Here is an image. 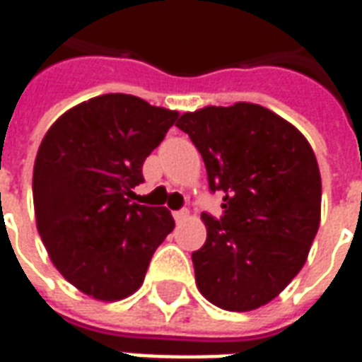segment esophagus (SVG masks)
I'll use <instances>...</instances> for the list:
<instances>
[{
    "mask_svg": "<svg viewBox=\"0 0 362 362\" xmlns=\"http://www.w3.org/2000/svg\"><path fill=\"white\" fill-rule=\"evenodd\" d=\"M173 215H174V219H176V223H180V221L188 219L189 211L188 209H180V211H174Z\"/></svg>",
    "mask_w": 362,
    "mask_h": 362,
    "instance_id": "34e87169",
    "label": "esophagus"
}]
</instances>
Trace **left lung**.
<instances>
[{"mask_svg": "<svg viewBox=\"0 0 362 362\" xmlns=\"http://www.w3.org/2000/svg\"><path fill=\"white\" fill-rule=\"evenodd\" d=\"M176 126L202 153L223 217L204 213L192 254L199 293L223 310L264 306L293 281L320 227L322 178L310 143L259 104L205 106Z\"/></svg>", "mask_w": 362, "mask_h": 362, "instance_id": "8db88e82", "label": "left lung"}]
</instances>
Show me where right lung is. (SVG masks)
Listing matches in <instances>:
<instances>
[{
    "label": "right lung",
    "instance_id": "obj_1",
    "mask_svg": "<svg viewBox=\"0 0 362 362\" xmlns=\"http://www.w3.org/2000/svg\"><path fill=\"white\" fill-rule=\"evenodd\" d=\"M178 118L134 95H100L62 114L33 173L36 227L52 264L74 287L114 303L141 287L174 219L134 202L141 166Z\"/></svg>",
    "mask_w": 362,
    "mask_h": 362
}]
</instances>
